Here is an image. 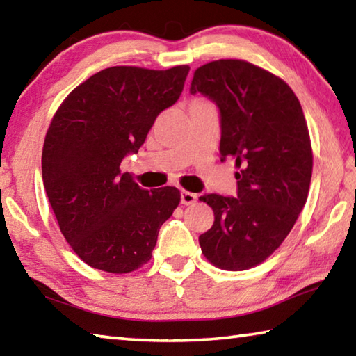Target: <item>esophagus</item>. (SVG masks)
Listing matches in <instances>:
<instances>
[{
  "mask_svg": "<svg viewBox=\"0 0 356 356\" xmlns=\"http://www.w3.org/2000/svg\"><path fill=\"white\" fill-rule=\"evenodd\" d=\"M180 201H182V204H185V206H190V204H195L197 201V195L196 193L184 190L180 193Z\"/></svg>",
  "mask_w": 356,
  "mask_h": 356,
  "instance_id": "1",
  "label": "esophagus"
}]
</instances>
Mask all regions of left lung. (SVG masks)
<instances>
[{
  "label": "left lung",
  "mask_w": 356,
  "mask_h": 356,
  "mask_svg": "<svg viewBox=\"0 0 356 356\" xmlns=\"http://www.w3.org/2000/svg\"><path fill=\"white\" fill-rule=\"evenodd\" d=\"M190 91L218 105L221 161L234 159L240 170L237 197H200L215 213L213 226L200 236L201 251L215 267L242 272L280 248L308 200V124L291 86L243 59L201 65Z\"/></svg>",
  "instance_id": "left-lung-1"
}]
</instances>
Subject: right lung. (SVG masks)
Returning <instances> with one entry per match:
<instances>
[{"label":"right lung","mask_w":356,"mask_h":356,"mask_svg":"<svg viewBox=\"0 0 356 356\" xmlns=\"http://www.w3.org/2000/svg\"><path fill=\"white\" fill-rule=\"evenodd\" d=\"M188 70L104 69L78 84L53 116L42 179L64 238L89 267L116 275L141 268L179 206L176 186L143 190L119 166L143 146L156 116L176 104Z\"/></svg>","instance_id":"1"}]
</instances>
